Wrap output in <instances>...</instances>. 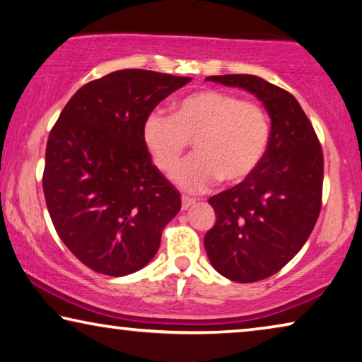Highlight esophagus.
<instances>
[{
    "label": "esophagus",
    "mask_w": 362,
    "mask_h": 362,
    "mask_svg": "<svg viewBox=\"0 0 362 362\" xmlns=\"http://www.w3.org/2000/svg\"><path fill=\"white\" fill-rule=\"evenodd\" d=\"M194 204H197V202H194V199H192V198H187V197H183V198H182V209H183V211H187V209L193 208Z\"/></svg>",
    "instance_id": "esophagus-1"
}]
</instances>
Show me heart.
Listing matches in <instances>:
<instances>
[{"instance_id":"1","label":"heart","mask_w":362,"mask_h":362,"mask_svg":"<svg viewBox=\"0 0 362 362\" xmlns=\"http://www.w3.org/2000/svg\"><path fill=\"white\" fill-rule=\"evenodd\" d=\"M141 139L159 170L174 169L193 141V158L172 172L187 193H204L217 180H248L266 158L271 124L264 109L221 90H199L177 100L172 116L150 112Z\"/></svg>"}]
</instances>
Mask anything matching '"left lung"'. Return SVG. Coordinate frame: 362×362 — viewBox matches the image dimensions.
Returning a JSON list of instances; mask_svg holds the SVG:
<instances>
[{
	"mask_svg": "<svg viewBox=\"0 0 362 362\" xmlns=\"http://www.w3.org/2000/svg\"><path fill=\"white\" fill-rule=\"evenodd\" d=\"M206 80L246 90L271 117L266 158L248 180L209 198L217 219L204 235L217 272L233 282H257L293 259L313 232L322 198V150L288 91L250 74Z\"/></svg>",
	"mask_w": 362,
	"mask_h": 362,
	"instance_id": "obj_1",
	"label": "left lung"
}]
</instances>
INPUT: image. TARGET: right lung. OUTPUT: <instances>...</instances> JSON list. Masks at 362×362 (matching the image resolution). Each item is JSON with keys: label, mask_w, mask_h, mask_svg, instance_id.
I'll list each match as a JSON object with an SVG mask.
<instances>
[{"label": "right lung", "mask_w": 362, "mask_h": 362, "mask_svg": "<svg viewBox=\"0 0 362 362\" xmlns=\"http://www.w3.org/2000/svg\"><path fill=\"white\" fill-rule=\"evenodd\" d=\"M190 80L143 69L111 72L77 90L51 130L45 199L62 243L91 271H140L180 211V193L153 164L141 125Z\"/></svg>", "instance_id": "1"}]
</instances>
